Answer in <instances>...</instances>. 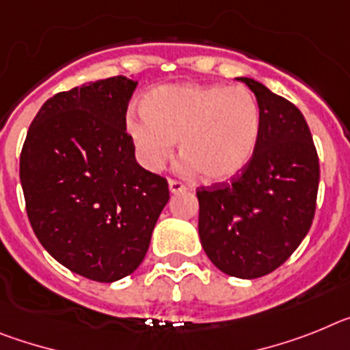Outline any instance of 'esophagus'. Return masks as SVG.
I'll return each instance as SVG.
<instances>
[{
    "label": "esophagus",
    "mask_w": 350,
    "mask_h": 350,
    "mask_svg": "<svg viewBox=\"0 0 350 350\" xmlns=\"http://www.w3.org/2000/svg\"><path fill=\"white\" fill-rule=\"evenodd\" d=\"M169 190H171L172 193H178L188 190V187L185 183H181V181H178V179H169Z\"/></svg>",
    "instance_id": "1"
}]
</instances>
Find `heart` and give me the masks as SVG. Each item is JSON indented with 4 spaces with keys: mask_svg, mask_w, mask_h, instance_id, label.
<instances>
[{
    "mask_svg": "<svg viewBox=\"0 0 350 350\" xmlns=\"http://www.w3.org/2000/svg\"><path fill=\"white\" fill-rule=\"evenodd\" d=\"M144 111L126 114L139 162L160 171L174 154L185 171L220 183L248 165L259 142L260 109L250 90L224 84H171L148 93Z\"/></svg>",
    "mask_w": 350,
    "mask_h": 350,
    "instance_id": "1",
    "label": "heart"
}]
</instances>
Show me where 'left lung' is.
<instances>
[{
	"label": "left lung",
	"instance_id": "1",
	"mask_svg": "<svg viewBox=\"0 0 350 350\" xmlns=\"http://www.w3.org/2000/svg\"><path fill=\"white\" fill-rule=\"evenodd\" d=\"M239 81L259 102V142L229 183L197 190L199 236L220 271L252 280L275 271L305 239L321 169L301 111L254 79Z\"/></svg>",
	"mask_w": 350,
	"mask_h": 350
}]
</instances>
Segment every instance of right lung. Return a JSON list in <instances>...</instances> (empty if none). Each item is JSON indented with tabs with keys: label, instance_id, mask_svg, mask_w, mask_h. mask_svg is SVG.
I'll return each instance as SVG.
<instances>
[{
	"label": "right lung",
	"instance_id": "1",
	"mask_svg": "<svg viewBox=\"0 0 350 350\" xmlns=\"http://www.w3.org/2000/svg\"><path fill=\"white\" fill-rule=\"evenodd\" d=\"M135 88L116 75L56 93L21 151L26 213L42 247L105 284L137 269L169 200L167 179L139 165L126 133Z\"/></svg>",
	"mask_w": 350,
	"mask_h": 350
}]
</instances>
